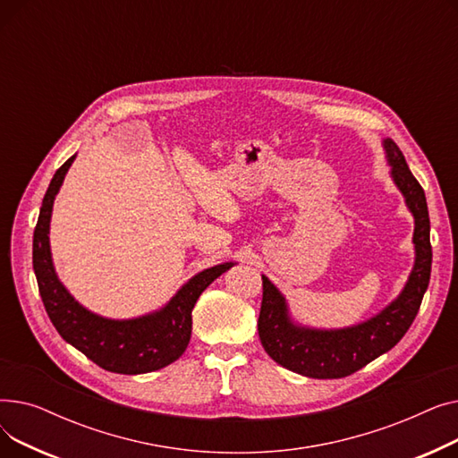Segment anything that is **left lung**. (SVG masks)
Masks as SVG:
<instances>
[{
  "label": "left lung",
  "mask_w": 458,
  "mask_h": 458,
  "mask_svg": "<svg viewBox=\"0 0 458 458\" xmlns=\"http://www.w3.org/2000/svg\"><path fill=\"white\" fill-rule=\"evenodd\" d=\"M392 178L414 215V269L401 295L375 318L338 330L299 327L290 319L282 293L267 276L263 280V299L258 334L263 349L282 368L310 378H342L368 366L388 352L411 328L418 316L430 280V221L425 192L408 168L403 152L392 139H384Z\"/></svg>",
  "instance_id": "left-lung-1"
}]
</instances>
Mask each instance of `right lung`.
<instances>
[{"label":"right lung","instance_id":"right-lung-1","mask_svg":"<svg viewBox=\"0 0 458 458\" xmlns=\"http://www.w3.org/2000/svg\"><path fill=\"white\" fill-rule=\"evenodd\" d=\"M74 157L66 159L54 174L33 233V269L47 318L52 319L61 338L81 351L96 366L123 375L157 371L183 354L191 340L192 308L206 287L233 263H221L195 275L154 314L124 321L92 314L59 282L52 263L50 237H47L55 195Z\"/></svg>","mask_w":458,"mask_h":458}]
</instances>
